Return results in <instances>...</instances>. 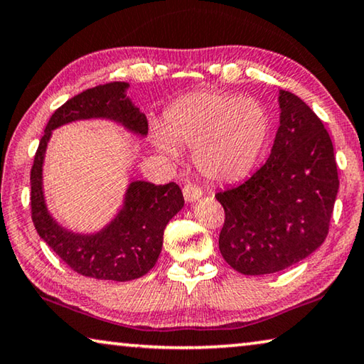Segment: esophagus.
<instances>
[{
    "instance_id": "esophagus-1",
    "label": "esophagus",
    "mask_w": 364,
    "mask_h": 364,
    "mask_svg": "<svg viewBox=\"0 0 364 364\" xmlns=\"http://www.w3.org/2000/svg\"><path fill=\"white\" fill-rule=\"evenodd\" d=\"M183 196L186 203H196L199 198H203V191L198 186H193V184H186L183 188Z\"/></svg>"
}]
</instances>
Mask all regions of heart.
Instances as JSON below:
<instances>
[{
	"label": "heart",
	"mask_w": 364,
	"mask_h": 364,
	"mask_svg": "<svg viewBox=\"0 0 364 364\" xmlns=\"http://www.w3.org/2000/svg\"><path fill=\"white\" fill-rule=\"evenodd\" d=\"M270 131L265 107L252 97L203 90L166 109L165 126L155 124L154 144L166 157L193 147L196 168L207 180L233 183L252 170Z\"/></svg>",
	"instance_id": "heart-1"
}]
</instances>
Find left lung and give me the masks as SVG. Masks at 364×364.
I'll return each mask as SVG.
<instances>
[{"mask_svg":"<svg viewBox=\"0 0 364 364\" xmlns=\"http://www.w3.org/2000/svg\"><path fill=\"white\" fill-rule=\"evenodd\" d=\"M279 129L255 175L215 194L225 209L218 247L236 272L265 275L324 243L338 193L331 136L299 97L279 92Z\"/></svg>","mask_w":364,"mask_h":364,"instance_id":"left-lung-1","label":"left lung"}]
</instances>
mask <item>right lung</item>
Segmentation results:
<instances>
[{"label":"right lung","mask_w":364,"mask_h":364,"mask_svg":"<svg viewBox=\"0 0 364 364\" xmlns=\"http://www.w3.org/2000/svg\"><path fill=\"white\" fill-rule=\"evenodd\" d=\"M128 82H109L73 97L51 114L38 144L31 171L32 220L37 233L69 267L99 280L129 282L146 275L160 256L164 232L183 209L181 189L175 183L157 184L129 178L123 203L105 227L76 232L50 212L43 189V165L53 131L76 121L103 119L144 139L147 119L128 97Z\"/></svg>","instance_id":"right-lung-1"}]
</instances>
